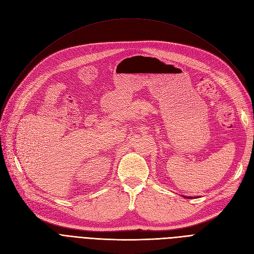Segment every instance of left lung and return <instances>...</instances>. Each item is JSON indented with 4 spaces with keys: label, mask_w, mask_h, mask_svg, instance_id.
Wrapping results in <instances>:
<instances>
[{
    "label": "left lung",
    "mask_w": 254,
    "mask_h": 254,
    "mask_svg": "<svg viewBox=\"0 0 254 254\" xmlns=\"http://www.w3.org/2000/svg\"><path fill=\"white\" fill-rule=\"evenodd\" d=\"M184 197H186V196H184ZM188 198H190V197H188Z\"/></svg>",
    "instance_id": "1"
}]
</instances>
